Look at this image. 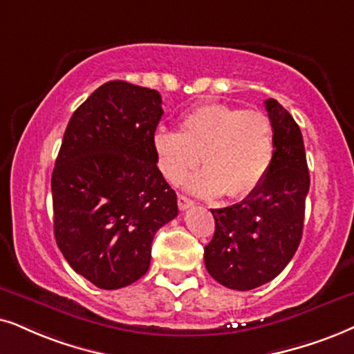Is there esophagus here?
I'll return each instance as SVG.
<instances>
[{
  "label": "esophagus",
  "instance_id": "1",
  "mask_svg": "<svg viewBox=\"0 0 354 354\" xmlns=\"http://www.w3.org/2000/svg\"><path fill=\"white\" fill-rule=\"evenodd\" d=\"M178 205H180L181 210H186V209H189V207H192V205H194V201L189 199L185 194H178Z\"/></svg>",
  "mask_w": 354,
  "mask_h": 354
}]
</instances>
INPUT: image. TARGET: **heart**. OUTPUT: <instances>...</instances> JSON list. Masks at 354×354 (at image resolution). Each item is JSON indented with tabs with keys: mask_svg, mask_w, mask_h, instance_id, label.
Segmentation results:
<instances>
[{
	"mask_svg": "<svg viewBox=\"0 0 354 354\" xmlns=\"http://www.w3.org/2000/svg\"><path fill=\"white\" fill-rule=\"evenodd\" d=\"M155 149L160 168L180 183L199 163L204 169L186 183L203 198L225 192L245 198L261 185L274 160V127L263 111L229 104H205L181 120V132L158 129Z\"/></svg>",
	"mask_w": 354,
	"mask_h": 354,
	"instance_id": "heart-1",
	"label": "heart"
}]
</instances>
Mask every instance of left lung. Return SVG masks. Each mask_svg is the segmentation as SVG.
I'll list each match as a JSON object with an SVG mask.
<instances>
[{"mask_svg": "<svg viewBox=\"0 0 354 354\" xmlns=\"http://www.w3.org/2000/svg\"><path fill=\"white\" fill-rule=\"evenodd\" d=\"M265 107L274 127V160L241 203L210 209L216 232L204 248L209 274L222 286L250 290L270 283L301 243L310 186L306 149L296 120L276 100Z\"/></svg>", "mask_w": 354, "mask_h": 354, "instance_id": "1", "label": "left lung"}]
</instances>
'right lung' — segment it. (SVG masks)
I'll return each mask as SVG.
<instances>
[{"label":"right lung","mask_w":354,"mask_h":354,"mask_svg":"<svg viewBox=\"0 0 354 354\" xmlns=\"http://www.w3.org/2000/svg\"><path fill=\"white\" fill-rule=\"evenodd\" d=\"M162 96L107 82L71 115L52 173L53 234L68 265L101 289L149 271L156 230L178 216L155 149Z\"/></svg>","instance_id":"1"}]
</instances>
